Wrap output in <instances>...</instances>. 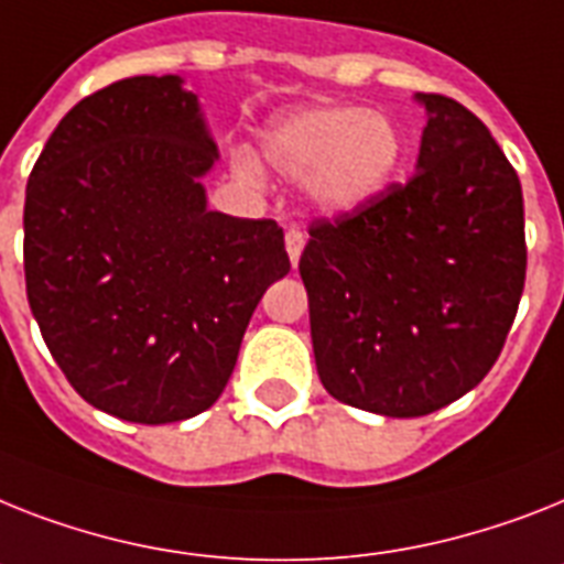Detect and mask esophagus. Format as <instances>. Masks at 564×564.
I'll list each match as a JSON object with an SVG mask.
<instances>
[{
    "mask_svg": "<svg viewBox=\"0 0 564 564\" xmlns=\"http://www.w3.org/2000/svg\"><path fill=\"white\" fill-rule=\"evenodd\" d=\"M285 248L288 256H291V264L296 268V264H300L302 248H305V232H302L300 227H291V230L285 232Z\"/></svg>",
    "mask_w": 564,
    "mask_h": 564,
    "instance_id": "34e87169",
    "label": "esophagus"
}]
</instances>
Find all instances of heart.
I'll return each instance as SVG.
<instances>
[{
	"label": "heart",
	"instance_id": "obj_1",
	"mask_svg": "<svg viewBox=\"0 0 564 564\" xmlns=\"http://www.w3.org/2000/svg\"><path fill=\"white\" fill-rule=\"evenodd\" d=\"M268 164L305 178L316 207L346 213L362 207L389 187L403 158L398 126L380 111L311 109L271 126L262 138ZM239 170L253 175L241 158Z\"/></svg>",
	"mask_w": 564,
	"mask_h": 564
}]
</instances>
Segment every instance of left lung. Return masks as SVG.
<instances>
[{
	"mask_svg": "<svg viewBox=\"0 0 564 564\" xmlns=\"http://www.w3.org/2000/svg\"><path fill=\"white\" fill-rule=\"evenodd\" d=\"M417 172L362 207L311 221L300 276L316 371L332 398L421 417L499 360L528 271L519 175L487 126L444 95Z\"/></svg>",
	"mask_w": 564,
	"mask_h": 564,
	"instance_id": "obj_1",
	"label": "left lung"
}]
</instances>
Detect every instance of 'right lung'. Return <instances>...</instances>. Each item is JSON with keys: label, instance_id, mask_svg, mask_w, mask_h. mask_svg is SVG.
<instances>
[{"label": "right lung", "instance_id": "1", "mask_svg": "<svg viewBox=\"0 0 564 564\" xmlns=\"http://www.w3.org/2000/svg\"><path fill=\"white\" fill-rule=\"evenodd\" d=\"M213 161L198 97L141 74L83 97L28 178V305L74 392L120 421L213 406L262 293L291 271L273 218L207 209Z\"/></svg>", "mask_w": 564, "mask_h": 564}]
</instances>
